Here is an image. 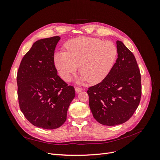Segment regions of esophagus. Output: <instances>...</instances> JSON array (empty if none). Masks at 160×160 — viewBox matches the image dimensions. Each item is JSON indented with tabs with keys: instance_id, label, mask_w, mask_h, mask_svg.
Listing matches in <instances>:
<instances>
[{
	"instance_id": "obj_1",
	"label": "esophagus",
	"mask_w": 160,
	"mask_h": 160,
	"mask_svg": "<svg viewBox=\"0 0 160 160\" xmlns=\"http://www.w3.org/2000/svg\"><path fill=\"white\" fill-rule=\"evenodd\" d=\"M82 90H83V89H82V88H75V91L77 92V93H79V92L81 91Z\"/></svg>"
}]
</instances>
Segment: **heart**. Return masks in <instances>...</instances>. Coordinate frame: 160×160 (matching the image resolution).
Here are the masks:
<instances>
[{
  "mask_svg": "<svg viewBox=\"0 0 160 160\" xmlns=\"http://www.w3.org/2000/svg\"><path fill=\"white\" fill-rule=\"evenodd\" d=\"M66 52H57L54 62L59 74L65 81L71 80L80 65L79 83L89 81L99 83L112 70L118 57V49L113 42L98 38L81 37L65 44Z\"/></svg>",
  "mask_w": 160,
  "mask_h": 160,
  "instance_id": "1",
  "label": "heart"
}]
</instances>
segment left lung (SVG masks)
Here are the masks:
<instances>
[{
	"label": "left lung",
	"mask_w": 160,
	"mask_h": 160,
	"mask_svg": "<svg viewBox=\"0 0 160 160\" xmlns=\"http://www.w3.org/2000/svg\"><path fill=\"white\" fill-rule=\"evenodd\" d=\"M116 43L118 55L112 70L104 80L88 91L93 118L108 126L129 120L142 96L141 75L135 56L122 41Z\"/></svg>",
	"instance_id": "obj_1"
}]
</instances>
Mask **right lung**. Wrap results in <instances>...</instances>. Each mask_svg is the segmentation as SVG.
<instances>
[{
	"instance_id": "add662e5",
	"label": "right lung",
	"mask_w": 160,
	"mask_h": 160,
	"mask_svg": "<svg viewBox=\"0 0 160 160\" xmlns=\"http://www.w3.org/2000/svg\"><path fill=\"white\" fill-rule=\"evenodd\" d=\"M59 36L33 43L17 72L19 107L33 125L45 129L61 127L75 96V89L57 75L54 53Z\"/></svg>"
}]
</instances>
